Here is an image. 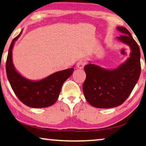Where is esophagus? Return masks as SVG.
Instances as JSON below:
<instances>
[{
  "mask_svg": "<svg viewBox=\"0 0 146 146\" xmlns=\"http://www.w3.org/2000/svg\"><path fill=\"white\" fill-rule=\"evenodd\" d=\"M86 64V62L84 60H80L77 63V67L78 68H83L84 67V66Z\"/></svg>",
  "mask_w": 146,
  "mask_h": 146,
  "instance_id": "1",
  "label": "esophagus"
}]
</instances>
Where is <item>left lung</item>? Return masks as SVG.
<instances>
[{
  "mask_svg": "<svg viewBox=\"0 0 146 146\" xmlns=\"http://www.w3.org/2000/svg\"><path fill=\"white\" fill-rule=\"evenodd\" d=\"M121 33L116 38L129 46L130 54L117 68L111 70L89 63L84 66L86 74L83 92L88 102L98 108H111L123 103L132 92L141 73L140 50L131 33L117 27Z\"/></svg>",
  "mask_w": 146,
  "mask_h": 146,
  "instance_id": "8db88e82",
  "label": "left lung"
}]
</instances>
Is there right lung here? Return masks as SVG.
<instances>
[{
  "mask_svg": "<svg viewBox=\"0 0 146 146\" xmlns=\"http://www.w3.org/2000/svg\"><path fill=\"white\" fill-rule=\"evenodd\" d=\"M21 33L13 39L10 46L6 63L8 80L14 92L23 104L34 108L53 105L58 98L63 84L74 72V68L54 72L39 80L24 77L15 68L13 62V49Z\"/></svg>",
  "mask_w": 146,
  "mask_h": 146,
  "instance_id": "right-lung-1",
  "label": "right lung"
}]
</instances>
